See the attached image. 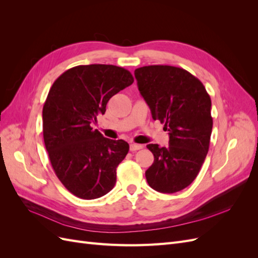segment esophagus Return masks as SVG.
Returning a JSON list of instances; mask_svg holds the SVG:
<instances>
[{
  "instance_id": "obj_1",
  "label": "esophagus",
  "mask_w": 258,
  "mask_h": 258,
  "mask_svg": "<svg viewBox=\"0 0 258 258\" xmlns=\"http://www.w3.org/2000/svg\"><path fill=\"white\" fill-rule=\"evenodd\" d=\"M144 146L142 144H136V143H132L130 144V151L131 152H136V151H139V150H142Z\"/></svg>"
}]
</instances>
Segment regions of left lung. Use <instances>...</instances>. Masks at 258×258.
I'll list each match as a JSON object with an SVG mask.
<instances>
[{"instance_id":"left-lung-1","label":"left lung","mask_w":258,"mask_h":258,"mask_svg":"<svg viewBox=\"0 0 258 258\" xmlns=\"http://www.w3.org/2000/svg\"><path fill=\"white\" fill-rule=\"evenodd\" d=\"M135 76L153 119L169 131V146H146L154 155L146 181L159 192L182 190L197 177L209 151L211 98L204 84L181 68L147 66L137 69Z\"/></svg>"}]
</instances>
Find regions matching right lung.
Masks as SVG:
<instances>
[{"instance_id": "obj_1", "label": "right lung", "mask_w": 258, "mask_h": 258, "mask_svg": "<svg viewBox=\"0 0 258 258\" xmlns=\"http://www.w3.org/2000/svg\"><path fill=\"white\" fill-rule=\"evenodd\" d=\"M112 64L77 66L53 82L43 106V137L51 167L74 196L91 200L113 189L129 144L104 138L91 123L114 95L134 83Z\"/></svg>"}]
</instances>
